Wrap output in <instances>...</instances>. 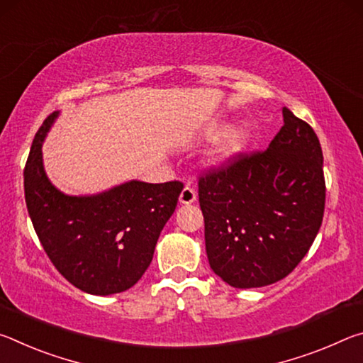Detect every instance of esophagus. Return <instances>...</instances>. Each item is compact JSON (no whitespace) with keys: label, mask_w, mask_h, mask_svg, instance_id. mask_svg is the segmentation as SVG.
Wrapping results in <instances>:
<instances>
[{"label":"esophagus","mask_w":363,"mask_h":363,"mask_svg":"<svg viewBox=\"0 0 363 363\" xmlns=\"http://www.w3.org/2000/svg\"><path fill=\"white\" fill-rule=\"evenodd\" d=\"M195 200H196L195 189L190 186V184H187V186L182 189V192L179 195V201H181L182 205H190V203H194Z\"/></svg>","instance_id":"34e87169"}]
</instances>
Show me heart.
<instances>
[{"label": "heart", "instance_id": "b5f03b06", "mask_svg": "<svg viewBox=\"0 0 363 363\" xmlns=\"http://www.w3.org/2000/svg\"><path fill=\"white\" fill-rule=\"evenodd\" d=\"M255 130L250 121H240L237 125L227 128L218 138L211 152V162L220 164L240 155L253 143Z\"/></svg>", "mask_w": 363, "mask_h": 363}]
</instances>
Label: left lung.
Listing matches in <instances>:
<instances>
[{
  "label": "left lung",
  "instance_id": "1",
  "mask_svg": "<svg viewBox=\"0 0 363 363\" xmlns=\"http://www.w3.org/2000/svg\"><path fill=\"white\" fill-rule=\"evenodd\" d=\"M267 150L240 153L199 177L213 272L233 288L285 279L314 243L325 210L323 155L306 121L281 108Z\"/></svg>",
  "mask_w": 363,
  "mask_h": 363
}]
</instances>
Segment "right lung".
I'll use <instances>...</instances> for the list:
<instances>
[{
	"label": "right lung",
	"instance_id": "add662e5",
	"mask_svg": "<svg viewBox=\"0 0 363 363\" xmlns=\"http://www.w3.org/2000/svg\"><path fill=\"white\" fill-rule=\"evenodd\" d=\"M59 112L43 121L23 169L27 210L60 274L82 291H126L150 266L153 251L182 192V182L130 181L96 195L73 196L48 179L41 145Z\"/></svg>",
	"mask_w": 363,
	"mask_h": 363
}]
</instances>
